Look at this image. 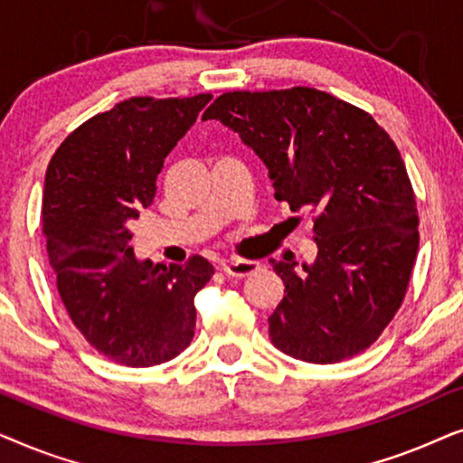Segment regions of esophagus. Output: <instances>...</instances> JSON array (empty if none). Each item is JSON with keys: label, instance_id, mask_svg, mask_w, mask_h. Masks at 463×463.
<instances>
[{"label": "esophagus", "instance_id": "esophagus-1", "mask_svg": "<svg viewBox=\"0 0 463 463\" xmlns=\"http://www.w3.org/2000/svg\"><path fill=\"white\" fill-rule=\"evenodd\" d=\"M221 269L232 278H244V276H250L252 271H257L259 263L246 261V259H227V261L221 263Z\"/></svg>", "mask_w": 463, "mask_h": 463}]
</instances>
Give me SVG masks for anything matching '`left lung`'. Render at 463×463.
Wrapping results in <instances>:
<instances>
[{"mask_svg":"<svg viewBox=\"0 0 463 463\" xmlns=\"http://www.w3.org/2000/svg\"><path fill=\"white\" fill-rule=\"evenodd\" d=\"M202 119L238 132L276 200L314 219V263L269 259L287 287L268 318L271 344L314 364L364 352L401 307L420 246L415 194L388 132L303 86L225 92Z\"/></svg>","mask_w":463,"mask_h":463,"instance_id":"left-lung-1","label":"left lung"}]
</instances>
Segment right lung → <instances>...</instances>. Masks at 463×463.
Returning a JSON list of instances; mask_svg holds the SVG:
<instances>
[{
	"instance_id": "right-lung-1",
	"label": "right lung",
	"mask_w": 463,
	"mask_h": 463,
	"mask_svg": "<svg viewBox=\"0 0 463 463\" xmlns=\"http://www.w3.org/2000/svg\"><path fill=\"white\" fill-rule=\"evenodd\" d=\"M211 94L138 97L73 130L43 183V233L69 318L103 356L141 369L179 356L195 328L194 299L214 268L137 259L128 230L151 206L156 179Z\"/></svg>"
}]
</instances>
